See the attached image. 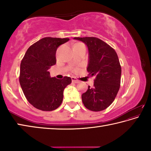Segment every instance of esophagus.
<instances>
[{"label": "esophagus", "mask_w": 151, "mask_h": 151, "mask_svg": "<svg viewBox=\"0 0 151 151\" xmlns=\"http://www.w3.org/2000/svg\"><path fill=\"white\" fill-rule=\"evenodd\" d=\"M71 79H72V82H73V83H78L79 81L77 78H76V77H74V76H73V77H71Z\"/></svg>", "instance_id": "34e87169"}]
</instances>
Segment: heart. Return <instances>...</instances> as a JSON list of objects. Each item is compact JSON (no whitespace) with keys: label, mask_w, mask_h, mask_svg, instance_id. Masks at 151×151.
I'll return each mask as SVG.
<instances>
[{"label":"heart","mask_w":151,"mask_h":151,"mask_svg":"<svg viewBox=\"0 0 151 151\" xmlns=\"http://www.w3.org/2000/svg\"><path fill=\"white\" fill-rule=\"evenodd\" d=\"M83 45V44H81V43H78V44H76L75 45Z\"/></svg>","instance_id":"obj_1"}]
</instances>
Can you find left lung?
Masks as SVG:
<instances>
[{
	"instance_id": "left-lung-1",
	"label": "left lung",
	"mask_w": 151,
	"mask_h": 151,
	"mask_svg": "<svg viewBox=\"0 0 151 151\" xmlns=\"http://www.w3.org/2000/svg\"><path fill=\"white\" fill-rule=\"evenodd\" d=\"M87 46L88 75L94 76V86H88L82 94L86 109L101 111L114 101L121 85V66L116 51L103 40L96 37H75Z\"/></svg>"
}]
</instances>
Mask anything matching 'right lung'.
Returning <instances> with one entry per match:
<instances>
[{
    "mask_svg": "<svg viewBox=\"0 0 151 151\" xmlns=\"http://www.w3.org/2000/svg\"><path fill=\"white\" fill-rule=\"evenodd\" d=\"M69 40L65 38L45 37L28 48L20 63L19 82L27 101L43 111L57 109L63 102L64 89L72 80L50 77L48 70L57 63L56 52Z\"/></svg>",
    "mask_w": 151,
    "mask_h": 151,
    "instance_id": "1",
    "label": "right lung"
}]
</instances>
